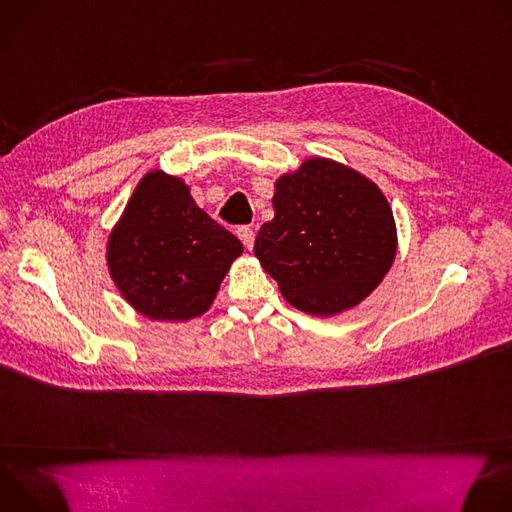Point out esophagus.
<instances>
[{"label": "esophagus", "instance_id": "1", "mask_svg": "<svg viewBox=\"0 0 512 512\" xmlns=\"http://www.w3.org/2000/svg\"><path fill=\"white\" fill-rule=\"evenodd\" d=\"M237 237L241 239V243L245 245V249H247V251H251V249H253V243H255V233H253V229L243 227V229H239V231H237Z\"/></svg>", "mask_w": 512, "mask_h": 512}]
</instances>
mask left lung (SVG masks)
Listing matches in <instances>:
<instances>
[{
	"label": "left lung",
	"instance_id": "8db88e82",
	"mask_svg": "<svg viewBox=\"0 0 512 512\" xmlns=\"http://www.w3.org/2000/svg\"><path fill=\"white\" fill-rule=\"evenodd\" d=\"M273 218L255 257L287 304L330 318L367 300L393 267L397 225L383 190L362 172L312 156L275 180Z\"/></svg>",
	"mask_w": 512,
	"mask_h": 512
}]
</instances>
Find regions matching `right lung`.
<instances>
[{
  "label": "right lung",
  "instance_id": "right-lung-1",
  "mask_svg": "<svg viewBox=\"0 0 512 512\" xmlns=\"http://www.w3.org/2000/svg\"><path fill=\"white\" fill-rule=\"evenodd\" d=\"M241 255V241L196 204L190 186L158 168L137 182L105 247L123 300L156 322L206 314Z\"/></svg>",
  "mask_w": 512,
  "mask_h": 512
}]
</instances>
